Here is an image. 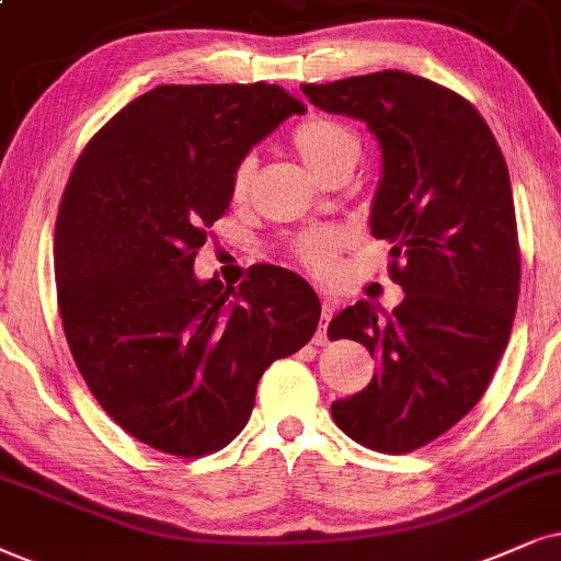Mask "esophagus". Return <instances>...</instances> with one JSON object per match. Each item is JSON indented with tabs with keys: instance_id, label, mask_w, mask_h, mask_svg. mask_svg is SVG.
Listing matches in <instances>:
<instances>
[{
	"instance_id": "obj_1",
	"label": "esophagus",
	"mask_w": 561,
	"mask_h": 561,
	"mask_svg": "<svg viewBox=\"0 0 561 561\" xmlns=\"http://www.w3.org/2000/svg\"><path fill=\"white\" fill-rule=\"evenodd\" d=\"M321 300H323V310H321V325H318V333L313 339L316 344H325V329H329V321L333 318V300H331V297L323 295Z\"/></svg>"
}]
</instances>
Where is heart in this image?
<instances>
[{
  "label": "heart",
  "mask_w": 561,
  "mask_h": 561,
  "mask_svg": "<svg viewBox=\"0 0 561 561\" xmlns=\"http://www.w3.org/2000/svg\"><path fill=\"white\" fill-rule=\"evenodd\" d=\"M293 145L305 165L313 170L318 179H329L333 170L354 168L359 160V152H363L357 134H354L346 124L329 116H310L305 118L302 124H297V129L293 131ZM253 168H256L253 158H243L236 165V170H232L230 191L232 198H238V202L248 196ZM342 243V232L316 230L297 238L293 251L295 256L300 259V264L313 268V272H321V268H325V264L336 256Z\"/></svg>",
  "instance_id": "heart-1"
}]
</instances>
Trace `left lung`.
I'll return each mask as SVG.
<instances>
[{
	"instance_id": "8db88e82",
	"label": "left lung",
	"mask_w": 561,
	"mask_h": 561,
	"mask_svg": "<svg viewBox=\"0 0 561 561\" xmlns=\"http://www.w3.org/2000/svg\"><path fill=\"white\" fill-rule=\"evenodd\" d=\"M302 92L378 139L370 232L393 245L391 276L407 293L393 313L359 300L329 323L331 339L380 363L331 416L365 448L411 453L477 407L513 331L520 248L507 162L481 113L424 77L386 69Z\"/></svg>"
}]
</instances>
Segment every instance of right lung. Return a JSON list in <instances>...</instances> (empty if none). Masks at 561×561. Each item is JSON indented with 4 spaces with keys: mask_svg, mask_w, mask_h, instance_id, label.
<instances>
[{
    "mask_svg": "<svg viewBox=\"0 0 561 561\" xmlns=\"http://www.w3.org/2000/svg\"><path fill=\"white\" fill-rule=\"evenodd\" d=\"M305 105L279 84H160L84 147L54 236L61 325L84 382L154 450H222L261 375L313 339L321 302L287 268L225 287L196 279L207 230L253 145Z\"/></svg>",
    "mask_w": 561,
    "mask_h": 561,
    "instance_id": "right-lung-1",
    "label": "right lung"
}]
</instances>
